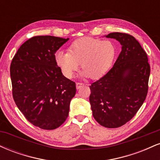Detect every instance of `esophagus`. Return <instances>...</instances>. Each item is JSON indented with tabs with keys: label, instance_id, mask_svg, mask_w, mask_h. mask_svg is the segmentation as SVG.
<instances>
[{
	"label": "esophagus",
	"instance_id": "34e87169",
	"mask_svg": "<svg viewBox=\"0 0 160 160\" xmlns=\"http://www.w3.org/2000/svg\"><path fill=\"white\" fill-rule=\"evenodd\" d=\"M84 84L82 83V82H77L76 83V87L77 89H80V88H81L82 86H83Z\"/></svg>",
	"mask_w": 160,
	"mask_h": 160
}]
</instances>
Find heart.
I'll return each mask as SVG.
<instances>
[{
    "label": "heart",
    "instance_id": "heart-1",
    "mask_svg": "<svg viewBox=\"0 0 160 160\" xmlns=\"http://www.w3.org/2000/svg\"><path fill=\"white\" fill-rule=\"evenodd\" d=\"M116 54L117 48L111 40L83 38L75 40L70 51H57L55 59L68 78L74 76L82 62V76L98 79L111 69Z\"/></svg>",
    "mask_w": 160,
    "mask_h": 160
}]
</instances>
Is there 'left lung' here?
I'll return each mask as SVG.
<instances>
[{"mask_svg":"<svg viewBox=\"0 0 160 160\" xmlns=\"http://www.w3.org/2000/svg\"><path fill=\"white\" fill-rule=\"evenodd\" d=\"M106 38L118 40L122 49L113 68L89 86V102L101 126L118 128L132 119L144 103L150 67L147 53L133 36L113 32Z\"/></svg>","mask_w":160,"mask_h":160,"instance_id":"left-lung-1","label":"left lung"}]
</instances>
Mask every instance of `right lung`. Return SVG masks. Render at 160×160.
I'll use <instances>...</instances> for the list:
<instances>
[{
	"label": "right lung",
	"instance_id": "obj_1",
	"mask_svg": "<svg viewBox=\"0 0 160 160\" xmlns=\"http://www.w3.org/2000/svg\"><path fill=\"white\" fill-rule=\"evenodd\" d=\"M68 38L35 36L26 40L10 65L12 97L28 122L42 129L59 127L67 119L76 83L63 76L55 53Z\"/></svg>",
	"mask_w": 160,
	"mask_h": 160
}]
</instances>
